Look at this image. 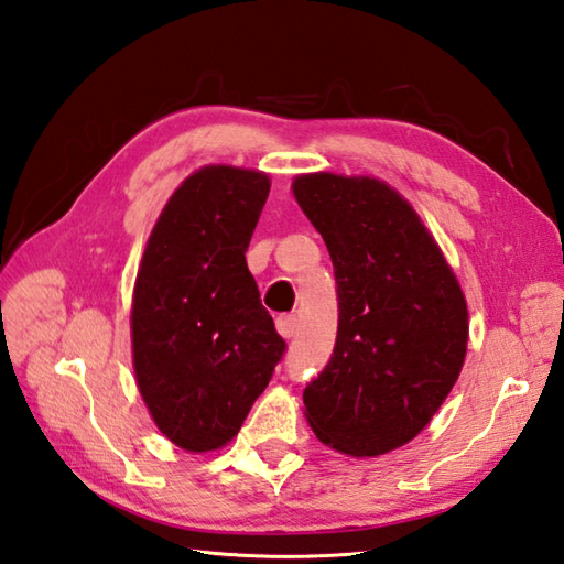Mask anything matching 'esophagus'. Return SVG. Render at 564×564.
Returning <instances> with one entry per match:
<instances>
[{"instance_id":"1","label":"esophagus","mask_w":564,"mask_h":564,"mask_svg":"<svg viewBox=\"0 0 564 564\" xmlns=\"http://www.w3.org/2000/svg\"><path fill=\"white\" fill-rule=\"evenodd\" d=\"M278 333L284 337V340H292V337L296 335V316H280Z\"/></svg>"}]
</instances>
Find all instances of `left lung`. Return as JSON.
Instances as JSON below:
<instances>
[{
	"label": "left lung",
	"mask_w": 564,
	"mask_h": 564,
	"mask_svg": "<svg viewBox=\"0 0 564 564\" xmlns=\"http://www.w3.org/2000/svg\"><path fill=\"white\" fill-rule=\"evenodd\" d=\"M292 191L337 284L335 347L304 391L306 420L337 452L381 456L417 436L452 393L468 345L466 299L391 185L311 173Z\"/></svg>",
	"instance_id": "1"
}]
</instances>
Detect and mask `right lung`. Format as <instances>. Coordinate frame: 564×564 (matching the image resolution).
<instances>
[{"label": "right lung", "instance_id": "add662e5", "mask_svg": "<svg viewBox=\"0 0 564 564\" xmlns=\"http://www.w3.org/2000/svg\"><path fill=\"white\" fill-rule=\"evenodd\" d=\"M268 193L265 173L205 166L171 195L147 241L134 377L156 427L185 452L231 442L286 352L246 265Z\"/></svg>", "mask_w": 564, "mask_h": 564}]
</instances>
